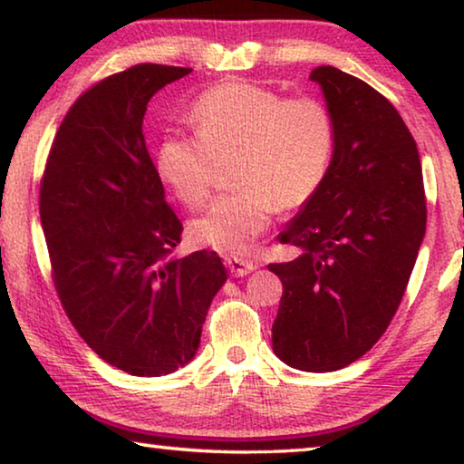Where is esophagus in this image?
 Here are the masks:
<instances>
[{
  "label": "esophagus",
  "instance_id": "esophagus-1",
  "mask_svg": "<svg viewBox=\"0 0 464 464\" xmlns=\"http://www.w3.org/2000/svg\"><path fill=\"white\" fill-rule=\"evenodd\" d=\"M224 263H226V267L230 269V273H232L234 277H245V276H248L250 271L256 269V265L253 261L240 259V256H232V255L226 256Z\"/></svg>",
  "mask_w": 464,
  "mask_h": 464
}]
</instances>
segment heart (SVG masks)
I'll use <instances>...</instances> for the list:
<instances>
[{
	"instance_id": "heart-1",
	"label": "heart",
	"mask_w": 464,
	"mask_h": 464,
	"mask_svg": "<svg viewBox=\"0 0 464 464\" xmlns=\"http://www.w3.org/2000/svg\"><path fill=\"white\" fill-rule=\"evenodd\" d=\"M195 138L169 135L158 177L187 208L214 191L219 164H234L237 195L218 199L191 224L201 245L246 253L279 209H298L321 191L337 146L335 117L314 96L285 98L248 82H224L197 98Z\"/></svg>"
}]
</instances>
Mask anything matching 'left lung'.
<instances>
[{"label":"left lung","mask_w":464,"mask_h":464,"mask_svg":"<svg viewBox=\"0 0 464 464\" xmlns=\"http://www.w3.org/2000/svg\"><path fill=\"white\" fill-rule=\"evenodd\" d=\"M310 80L335 117V158L321 191L277 237L300 255L269 265L284 284L271 333L287 366L333 372L370 352L391 324L428 209L420 151L397 109L337 67H316Z\"/></svg>","instance_id":"left-lung-1"}]
</instances>
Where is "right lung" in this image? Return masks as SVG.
Segmentation results:
<instances>
[{"label": "right lung", "mask_w": 464, "mask_h": 464, "mask_svg": "<svg viewBox=\"0 0 464 464\" xmlns=\"http://www.w3.org/2000/svg\"><path fill=\"white\" fill-rule=\"evenodd\" d=\"M188 67L138 63L94 83L59 125L41 180L53 284L80 337L119 370L191 362L226 282L216 253L172 256L180 219L146 148L150 98Z\"/></svg>", "instance_id": "right-lung-1"}]
</instances>
